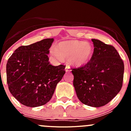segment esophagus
I'll use <instances>...</instances> for the list:
<instances>
[{"label":"esophagus","mask_w":131,"mask_h":131,"mask_svg":"<svg viewBox=\"0 0 131 131\" xmlns=\"http://www.w3.org/2000/svg\"><path fill=\"white\" fill-rule=\"evenodd\" d=\"M65 71H66V72H70V71H71L70 67L68 65L66 66V67H65Z\"/></svg>","instance_id":"obj_1"}]
</instances>
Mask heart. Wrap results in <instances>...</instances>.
Listing matches in <instances>:
<instances>
[{
	"label": "heart",
	"instance_id": "1",
	"mask_svg": "<svg viewBox=\"0 0 131 131\" xmlns=\"http://www.w3.org/2000/svg\"><path fill=\"white\" fill-rule=\"evenodd\" d=\"M51 53L58 59H69V61L77 67H82L90 62L94 54L91 43L86 41L69 40L59 42L56 50Z\"/></svg>",
	"mask_w": 131,
	"mask_h": 131
}]
</instances>
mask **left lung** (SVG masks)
Here are the masks:
<instances>
[{"label": "left lung", "mask_w": 131, "mask_h": 131, "mask_svg": "<svg viewBox=\"0 0 131 131\" xmlns=\"http://www.w3.org/2000/svg\"><path fill=\"white\" fill-rule=\"evenodd\" d=\"M94 54L89 63L72 68L73 86L84 105L100 107L106 105L122 86L124 64L113 46L92 39Z\"/></svg>", "instance_id": "obj_1"}]
</instances>
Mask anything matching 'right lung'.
Wrapping results in <instances>:
<instances>
[{
  "label": "right lung",
  "instance_id": "1",
  "mask_svg": "<svg viewBox=\"0 0 131 131\" xmlns=\"http://www.w3.org/2000/svg\"><path fill=\"white\" fill-rule=\"evenodd\" d=\"M53 39H46L15 50L6 64L7 83L13 96L25 106L49 101L65 73V66L51 65L48 54Z\"/></svg>",
  "mask_w": 131,
  "mask_h": 131
}]
</instances>
